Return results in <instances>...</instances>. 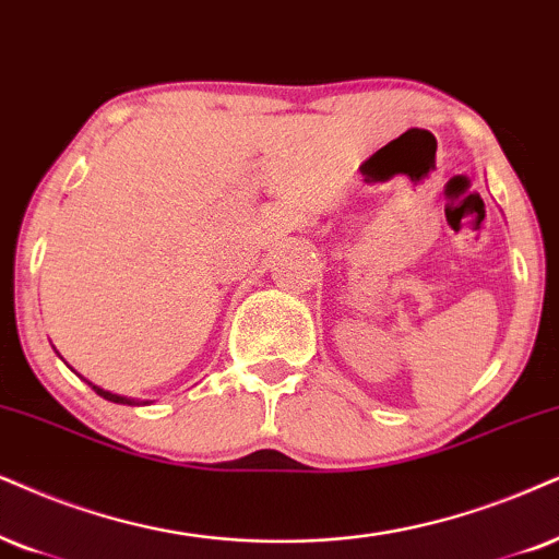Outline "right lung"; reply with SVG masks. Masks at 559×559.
<instances>
[{"label":"right lung","mask_w":559,"mask_h":559,"mask_svg":"<svg viewBox=\"0 0 559 559\" xmlns=\"http://www.w3.org/2000/svg\"><path fill=\"white\" fill-rule=\"evenodd\" d=\"M87 384L92 386V390H95L97 394H100L103 400H108V402H118V405H141L139 400H131V397H121V394H112V392H108V390H100V386H95L92 384V381H87ZM146 405V402H144Z\"/></svg>","instance_id":"add662e5"}]
</instances>
